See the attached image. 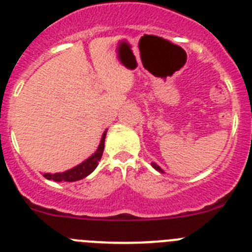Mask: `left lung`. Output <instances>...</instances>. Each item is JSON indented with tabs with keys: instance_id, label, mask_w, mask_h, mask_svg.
Masks as SVG:
<instances>
[{
	"instance_id": "1",
	"label": "left lung",
	"mask_w": 252,
	"mask_h": 252,
	"mask_svg": "<svg viewBox=\"0 0 252 252\" xmlns=\"http://www.w3.org/2000/svg\"><path fill=\"white\" fill-rule=\"evenodd\" d=\"M151 165H153V168H154V169H157L158 171H160V173H164V171H162V169L160 168L159 165H157V164H155V162H151Z\"/></svg>"
}]
</instances>
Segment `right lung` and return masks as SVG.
Segmentation results:
<instances>
[{
  "label": "right lung",
  "instance_id": "obj_1",
  "mask_svg": "<svg viewBox=\"0 0 252 252\" xmlns=\"http://www.w3.org/2000/svg\"><path fill=\"white\" fill-rule=\"evenodd\" d=\"M107 131H104L103 135H102L101 142H99L98 149L93 154L92 157H90L87 160H84L83 162H81L79 165L74 166V168L69 169V170L63 171V173H55V174H49L45 173L44 177L46 179L54 180V182H75V180H81L83 178H86L87 175H90L97 165H98V161L101 160L102 154H103L104 149V139H106Z\"/></svg>",
  "mask_w": 252,
  "mask_h": 252
}]
</instances>
